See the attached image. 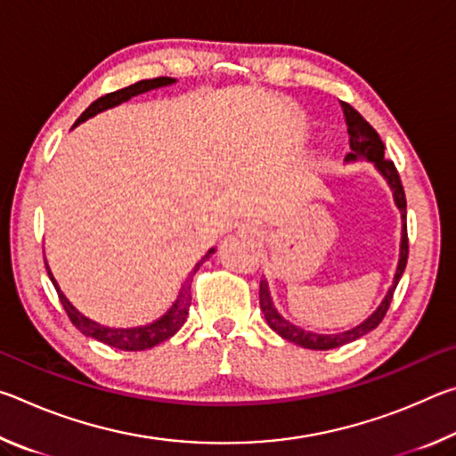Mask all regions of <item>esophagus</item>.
Masks as SVG:
<instances>
[{
	"label": "esophagus",
	"instance_id": "esophagus-1",
	"mask_svg": "<svg viewBox=\"0 0 456 456\" xmlns=\"http://www.w3.org/2000/svg\"><path fill=\"white\" fill-rule=\"evenodd\" d=\"M239 235L245 239H256V237H259V231L256 225H251V223H243V225L239 227Z\"/></svg>",
	"mask_w": 456,
	"mask_h": 456
}]
</instances>
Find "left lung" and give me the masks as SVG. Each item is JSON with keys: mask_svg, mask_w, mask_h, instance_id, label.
I'll use <instances>...</instances> for the list:
<instances>
[{"mask_svg": "<svg viewBox=\"0 0 456 456\" xmlns=\"http://www.w3.org/2000/svg\"><path fill=\"white\" fill-rule=\"evenodd\" d=\"M342 104L344 110V118H346V126H348V134H350V149L352 152H348V160H356L360 157H364L368 160H372L376 165L378 171L384 175V179L388 181V184L395 191V200L398 205L400 213H403V245H400V261H398V269L395 275V283L392 288L386 293L384 302L380 304V307L370 315L366 322H362L360 326H356L354 330L342 331V334H331V336H323V334H312V331H305L302 328L293 326L288 320H283L280 314H277L275 305L272 302V296H269L267 283L265 280H261L259 283V305L261 312H264L265 320L269 323V328L273 331H277L281 338L288 339V342H293L297 346H304V348L310 350H331V348H339V346L350 344L354 339H358L362 336H366L368 331H372L374 328H378V323L384 320L386 312H388L392 297H395V289L400 281V277L404 273L406 261H408V233H406V195H404V187L403 181H400V175L396 171L395 163L390 159L384 157L386 144L382 142L380 134L376 133L372 128V125L362 117V114L352 108L348 102H339Z\"/></svg>", "mask_w": 456, "mask_h": 456, "instance_id": "1", "label": "left lung"}]
</instances>
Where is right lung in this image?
I'll return each instance as SVG.
<instances>
[{
	"mask_svg": "<svg viewBox=\"0 0 456 456\" xmlns=\"http://www.w3.org/2000/svg\"><path fill=\"white\" fill-rule=\"evenodd\" d=\"M173 82L175 80L168 78V76H159V78L141 80V82H136V84H130V86H126V88H120L117 92H110V94L100 96L98 100H94V102H92L86 108V110L80 114V118L74 122V126L80 125L82 120H86L90 117H94V114L106 110V108H112V106L125 102V100L133 98L136 94H142V92H146V90H152V88H159V86H167V84H173ZM211 253H213V249L207 253L203 259L199 261V264L195 265V269H192L191 275H189V280L184 281V285H183L179 297H176V302L173 304L171 310H168L163 315V318L149 323V326H144V328H130V330L104 328V326H100V323H96V322L84 318V315L78 310H76V307L64 297V293L60 291L56 280H53L52 273H50L48 264H45V269H48V275H50V280L53 283V288H56V291H58V297H60L61 305H64L68 318H70V322L82 331L84 336L94 338V339H98V342H102L106 346H112V348H118V350L141 352V350H149V348H152V346H157L160 342H165V339L175 336L176 331L183 328V323H184V320H187V315H189V307H191V281H192V275L197 273V269L200 267V264H203V261L209 257Z\"/></svg>",
	"mask_w": 456,
	"mask_h": 456,
	"instance_id": "1",
	"label": "right lung"
}]
</instances>
